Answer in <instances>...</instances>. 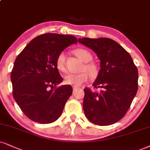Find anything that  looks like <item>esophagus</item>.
<instances>
[{
    "label": "esophagus",
    "mask_w": 150,
    "mask_h": 150,
    "mask_svg": "<svg viewBox=\"0 0 150 150\" xmlns=\"http://www.w3.org/2000/svg\"><path fill=\"white\" fill-rule=\"evenodd\" d=\"M77 89H78V88H76V87H73V91L74 92H75Z\"/></svg>",
    "instance_id": "1"
}]
</instances>
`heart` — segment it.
<instances>
[{
	"label": "heart",
	"mask_w": 150,
	"mask_h": 150,
	"mask_svg": "<svg viewBox=\"0 0 150 150\" xmlns=\"http://www.w3.org/2000/svg\"><path fill=\"white\" fill-rule=\"evenodd\" d=\"M75 54L78 58L86 62L83 67V71H86L92 78H95L99 74V69L97 66L93 62H90L92 60V55L89 51L85 49H77L75 50ZM65 59L66 54L64 51H62L59 53L55 60L56 67L61 71L65 70ZM86 71H83L80 74H68L64 76V83L70 85L74 87H79L88 80V75Z\"/></svg>",
	"instance_id": "b5f03b06"
}]
</instances>
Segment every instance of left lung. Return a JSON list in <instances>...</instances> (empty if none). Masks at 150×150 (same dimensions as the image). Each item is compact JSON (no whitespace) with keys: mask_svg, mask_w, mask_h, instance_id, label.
<instances>
[{"mask_svg":"<svg viewBox=\"0 0 150 150\" xmlns=\"http://www.w3.org/2000/svg\"><path fill=\"white\" fill-rule=\"evenodd\" d=\"M100 60L94 88L99 92L85 88L83 110L89 121L99 126L112 125L121 120L136 95L138 72L129 53L117 42L109 38L79 39Z\"/></svg>","mask_w":150,"mask_h":150,"instance_id":"obj_1","label":"left lung"}]
</instances>
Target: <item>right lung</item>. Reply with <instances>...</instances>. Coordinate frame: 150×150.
I'll return each mask as SVG.
<instances>
[{"label": "right lung", "mask_w": 150, "mask_h": 150, "mask_svg": "<svg viewBox=\"0 0 150 150\" xmlns=\"http://www.w3.org/2000/svg\"><path fill=\"white\" fill-rule=\"evenodd\" d=\"M76 42L74 36L45 33L31 40L16 58L11 72L13 97L29 119L49 124L62 114L73 90L70 85L55 87L63 81L55 60Z\"/></svg>", "instance_id": "right-lung-1"}]
</instances>
